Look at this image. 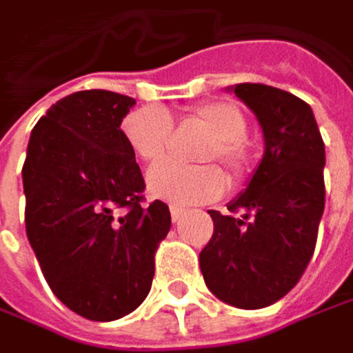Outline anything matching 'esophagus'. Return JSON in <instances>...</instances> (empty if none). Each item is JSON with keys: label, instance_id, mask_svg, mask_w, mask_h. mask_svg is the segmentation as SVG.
Listing matches in <instances>:
<instances>
[{"label": "esophagus", "instance_id": "1", "mask_svg": "<svg viewBox=\"0 0 353 353\" xmlns=\"http://www.w3.org/2000/svg\"><path fill=\"white\" fill-rule=\"evenodd\" d=\"M183 214H185V209H183V207L170 205V219H172V223H179Z\"/></svg>", "mask_w": 353, "mask_h": 353}]
</instances>
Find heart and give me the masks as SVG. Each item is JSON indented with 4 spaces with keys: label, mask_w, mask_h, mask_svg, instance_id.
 Listing matches in <instances>:
<instances>
[{
    "label": "heart",
    "mask_w": 353,
    "mask_h": 353,
    "mask_svg": "<svg viewBox=\"0 0 353 353\" xmlns=\"http://www.w3.org/2000/svg\"><path fill=\"white\" fill-rule=\"evenodd\" d=\"M183 126H196L207 140L196 148L201 163H219L233 181H243L253 168V152L243 139L247 118L231 102L216 100L187 108L179 114ZM122 134L142 163L159 164L172 144V118L157 106H144L126 114ZM148 192L172 205H199L216 199L225 189V176L214 164H161L148 172Z\"/></svg>",
    "instance_id": "obj_1"
}]
</instances>
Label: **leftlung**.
Here are the masks:
<instances>
[{"instance_id":"obj_1","label":"left lung","mask_w":353,"mask_h":353,"mask_svg":"<svg viewBox=\"0 0 353 353\" xmlns=\"http://www.w3.org/2000/svg\"><path fill=\"white\" fill-rule=\"evenodd\" d=\"M231 90L257 116L265 152L247 189L227 205L231 214L209 211L214 231L199 263L221 301L261 310L295 288L314 255L325 205V146L301 98L265 84Z\"/></svg>"}]
</instances>
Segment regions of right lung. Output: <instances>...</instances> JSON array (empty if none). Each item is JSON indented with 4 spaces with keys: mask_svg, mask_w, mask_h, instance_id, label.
<instances>
[{
    "mask_svg": "<svg viewBox=\"0 0 353 353\" xmlns=\"http://www.w3.org/2000/svg\"><path fill=\"white\" fill-rule=\"evenodd\" d=\"M134 98L108 90L58 100L32 130L21 168L26 233L48 285L92 321L134 312L170 231L163 201L142 203L144 179L120 130Z\"/></svg>",
    "mask_w": 353,
    "mask_h": 353,
    "instance_id": "obj_1",
    "label": "right lung"
}]
</instances>
